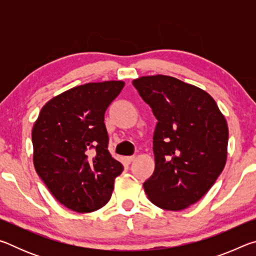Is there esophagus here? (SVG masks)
<instances>
[{"mask_svg": "<svg viewBox=\"0 0 256 256\" xmlns=\"http://www.w3.org/2000/svg\"><path fill=\"white\" fill-rule=\"evenodd\" d=\"M134 159H136V156H130V157H126V158H125V160H126V162H133V160Z\"/></svg>", "mask_w": 256, "mask_h": 256, "instance_id": "34e87169", "label": "esophagus"}]
</instances>
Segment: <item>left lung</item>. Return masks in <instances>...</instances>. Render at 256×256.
<instances>
[{
  "label": "left lung",
  "mask_w": 256,
  "mask_h": 256,
  "mask_svg": "<svg viewBox=\"0 0 256 256\" xmlns=\"http://www.w3.org/2000/svg\"><path fill=\"white\" fill-rule=\"evenodd\" d=\"M158 120L154 133V172L144 184L149 200L180 211L211 188L227 162L228 125L209 94L170 76L133 80Z\"/></svg>",
  "instance_id": "1"
}]
</instances>
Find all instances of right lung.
Here are the masks:
<instances>
[{
    "mask_svg": "<svg viewBox=\"0 0 256 256\" xmlns=\"http://www.w3.org/2000/svg\"><path fill=\"white\" fill-rule=\"evenodd\" d=\"M124 81L89 82L58 94L34 124V166L60 204L86 214L110 201L123 164L107 149L104 115Z\"/></svg>",
    "mask_w": 256,
    "mask_h": 256,
    "instance_id": "right-lung-1",
    "label": "right lung"
}]
</instances>
